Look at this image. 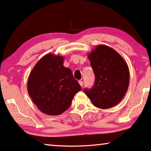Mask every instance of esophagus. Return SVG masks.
Listing matches in <instances>:
<instances>
[{
	"label": "esophagus",
	"instance_id": "obj_1",
	"mask_svg": "<svg viewBox=\"0 0 151 151\" xmlns=\"http://www.w3.org/2000/svg\"><path fill=\"white\" fill-rule=\"evenodd\" d=\"M78 83H79V84H80L81 86V87L83 86V81H78Z\"/></svg>",
	"mask_w": 151,
	"mask_h": 151
}]
</instances>
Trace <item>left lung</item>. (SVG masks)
Masks as SVG:
<instances>
[{
	"label": "left lung",
	"instance_id": "1",
	"mask_svg": "<svg viewBox=\"0 0 151 151\" xmlns=\"http://www.w3.org/2000/svg\"><path fill=\"white\" fill-rule=\"evenodd\" d=\"M95 75L92 88L84 92L93 105L107 109L122 101L129 87L128 65L116 50L99 45L88 55Z\"/></svg>",
	"mask_w": 151,
	"mask_h": 151
}]
</instances>
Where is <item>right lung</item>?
Wrapping results in <instances>:
<instances>
[{
    "instance_id": "obj_1",
    "label": "right lung",
    "mask_w": 151,
    "mask_h": 151,
    "mask_svg": "<svg viewBox=\"0 0 151 151\" xmlns=\"http://www.w3.org/2000/svg\"><path fill=\"white\" fill-rule=\"evenodd\" d=\"M63 57L48 54L42 57L31 71L28 92L40 111L59 115L68 109L81 87L71 70L63 66Z\"/></svg>"
}]
</instances>
